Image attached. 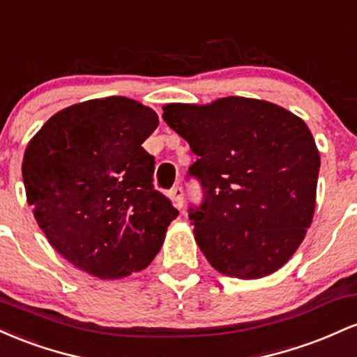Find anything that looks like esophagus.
Listing matches in <instances>:
<instances>
[{
	"mask_svg": "<svg viewBox=\"0 0 357 357\" xmlns=\"http://www.w3.org/2000/svg\"><path fill=\"white\" fill-rule=\"evenodd\" d=\"M172 200H174V206L180 211L183 207V190L180 187H175V189L170 190Z\"/></svg>",
	"mask_w": 357,
	"mask_h": 357,
	"instance_id": "obj_1",
	"label": "esophagus"
}]
</instances>
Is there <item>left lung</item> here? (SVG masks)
Segmentation results:
<instances>
[{
  "label": "left lung",
  "instance_id": "1",
  "mask_svg": "<svg viewBox=\"0 0 357 357\" xmlns=\"http://www.w3.org/2000/svg\"><path fill=\"white\" fill-rule=\"evenodd\" d=\"M163 119L199 157L189 172L204 204L190 209V221L211 266L239 280L278 271L315 212L320 155L305 121L241 96L165 104Z\"/></svg>",
  "mask_w": 357,
  "mask_h": 357
}]
</instances>
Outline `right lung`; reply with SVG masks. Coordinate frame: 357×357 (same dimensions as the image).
<instances>
[{"instance_id": "1", "label": "right lung", "mask_w": 357, "mask_h": 357, "mask_svg": "<svg viewBox=\"0 0 357 357\" xmlns=\"http://www.w3.org/2000/svg\"><path fill=\"white\" fill-rule=\"evenodd\" d=\"M151 107L89 99L55 113L28 142L22 175L50 246L101 280L142 271L178 211L153 189L155 157L143 142L158 128Z\"/></svg>"}]
</instances>
